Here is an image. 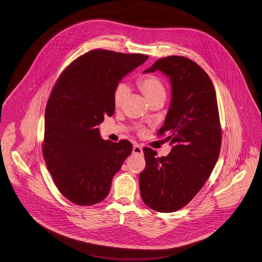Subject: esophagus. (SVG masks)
I'll list each match as a JSON object with an SVG mask.
<instances>
[{"label": "esophagus", "mask_w": 262, "mask_h": 262, "mask_svg": "<svg viewBox=\"0 0 262 262\" xmlns=\"http://www.w3.org/2000/svg\"><path fill=\"white\" fill-rule=\"evenodd\" d=\"M133 152L136 155H142V148L139 144H135L133 148Z\"/></svg>", "instance_id": "esophagus-1"}]
</instances>
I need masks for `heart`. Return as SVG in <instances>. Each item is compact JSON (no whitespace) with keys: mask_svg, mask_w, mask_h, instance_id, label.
<instances>
[{"mask_svg":"<svg viewBox=\"0 0 262 262\" xmlns=\"http://www.w3.org/2000/svg\"><path fill=\"white\" fill-rule=\"evenodd\" d=\"M138 85L150 103L155 101H164L166 97V86L164 81L156 75H145L138 81ZM128 96V88L125 83H119L113 96V101L116 108H121Z\"/></svg>","mask_w":262,"mask_h":262,"instance_id":"b5f03b06","label":"heart"}]
</instances>
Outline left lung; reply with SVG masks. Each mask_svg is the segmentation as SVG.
Listing matches in <instances>:
<instances>
[{
    "label": "left lung",
    "mask_w": 262,
    "mask_h": 262,
    "mask_svg": "<svg viewBox=\"0 0 262 262\" xmlns=\"http://www.w3.org/2000/svg\"><path fill=\"white\" fill-rule=\"evenodd\" d=\"M161 71L169 77L172 97L164 124L172 148L168 156L143 148L145 168L140 173L141 199L159 212L185 206L213 170L222 146V126L214 86L193 60L170 56L157 60L144 73Z\"/></svg>",
    "instance_id": "obj_1"
}]
</instances>
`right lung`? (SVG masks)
<instances>
[{
	"label": "right lung",
	"instance_id": "obj_1",
	"mask_svg": "<svg viewBox=\"0 0 262 262\" xmlns=\"http://www.w3.org/2000/svg\"><path fill=\"white\" fill-rule=\"evenodd\" d=\"M146 55L93 50L70 63L53 88L45 114L42 156L60 193L93 205L110 192L114 176L133 144L101 139L99 127L113 116L114 91Z\"/></svg>",
	"mask_w": 262,
	"mask_h": 262
}]
</instances>
